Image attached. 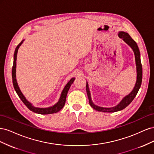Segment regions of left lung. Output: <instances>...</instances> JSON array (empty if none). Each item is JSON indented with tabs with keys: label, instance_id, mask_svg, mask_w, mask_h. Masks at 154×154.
Instances as JSON below:
<instances>
[{
	"label": "left lung",
	"instance_id": "obj_1",
	"mask_svg": "<svg viewBox=\"0 0 154 154\" xmlns=\"http://www.w3.org/2000/svg\"><path fill=\"white\" fill-rule=\"evenodd\" d=\"M119 37L121 38H122L126 43H127L128 45H129L134 51L135 58H136V68H137V81L133 91L130 92L128 95L125 96L122 100V101H121L118 105H116V106H114V107H111V108H103V107H101V106L95 105L92 103V101L91 100V97L90 91H89V89H88V87L87 82L86 91H87V94L88 96V101H89V104L93 109L100 112H117V111L124 109L133 101L134 97L137 95L139 88H140L141 85L143 70H142V65H141V58H140V52H139L138 46L136 42H135L131 38V36H130L128 33H127V32H123V31L119 32Z\"/></svg>",
	"mask_w": 154,
	"mask_h": 154
}]
</instances>
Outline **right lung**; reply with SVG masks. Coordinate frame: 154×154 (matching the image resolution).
Returning a JSON list of instances; mask_svg holds the SVG:
<instances>
[{"mask_svg": "<svg viewBox=\"0 0 154 154\" xmlns=\"http://www.w3.org/2000/svg\"><path fill=\"white\" fill-rule=\"evenodd\" d=\"M23 41L24 40H22L21 42L17 46V48L15 51V53H14V59H13L14 60H13V67H12V80H13V85L14 88H15V90L17 92V94H18V97H20L23 103L25 104V105L30 110L34 112H35V113H38L40 114H50L58 112V111H60L63 108L65 103H66V100L67 92L69 91L70 87H71V85H72V83H73V82L74 80V78H72L71 80L67 83V84L63 88V90L62 92L61 96H60V98L58 102L54 106L49 107V108H45V109L44 108H38V107H35L34 106H32V104L31 103H29V102L26 99L24 96L22 94V93L21 92L19 87H18V86L17 80H16V74L15 73H16L17 55L18 49V48H19L20 46L21 45V44H22Z\"/></svg>", "mask_w": 154, "mask_h": 154, "instance_id": "add662e5", "label": "right lung"}]
</instances>
